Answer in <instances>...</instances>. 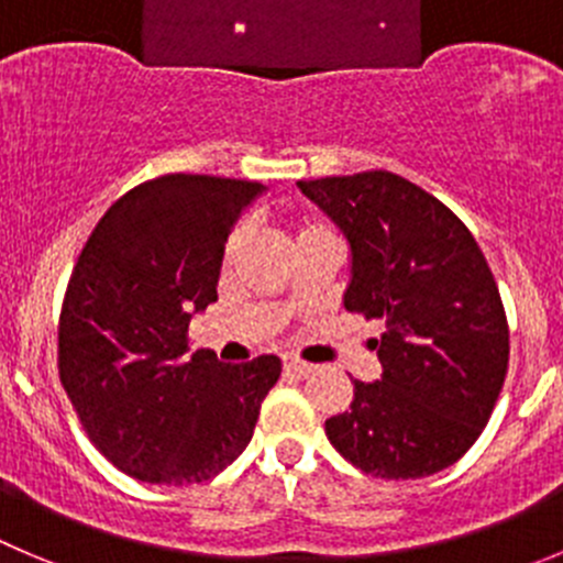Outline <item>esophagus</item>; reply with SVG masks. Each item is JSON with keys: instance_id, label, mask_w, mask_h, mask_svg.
<instances>
[{"instance_id": "1", "label": "esophagus", "mask_w": 563, "mask_h": 563, "mask_svg": "<svg viewBox=\"0 0 563 563\" xmlns=\"http://www.w3.org/2000/svg\"><path fill=\"white\" fill-rule=\"evenodd\" d=\"M285 371L290 373V376H296V378H309L314 371H318V367L307 365V362H301V358H296V356H287L285 358Z\"/></svg>"}]
</instances>
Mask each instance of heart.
<instances>
[{
    "mask_svg": "<svg viewBox=\"0 0 563 563\" xmlns=\"http://www.w3.org/2000/svg\"><path fill=\"white\" fill-rule=\"evenodd\" d=\"M325 234H334V232H331L329 223L318 221V218H301V221H296V243H303V240H312V238H325ZM240 240H243V234L240 232L229 234L227 251H223V256H227V260L234 254V251H238Z\"/></svg>",
    "mask_w": 563,
    "mask_h": 563,
    "instance_id": "obj_1",
    "label": "heart"
}]
</instances>
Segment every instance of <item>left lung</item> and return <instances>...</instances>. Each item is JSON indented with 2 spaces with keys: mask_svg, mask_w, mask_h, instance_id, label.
<instances>
[{
  "mask_svg": "<svg viewBox=\"0 0 563 563\" xmlns=\"http://www.w3.org/2000/svg\"><path fill=\"white\" fill-rule=\"evenodd\" d=\"M351 249L347 312L384 320L382 378L353 382L325 437L376 478L451 467L484 431L506 382L508 325L470 229L389 170L298 181Z\"/></svg>",
  "mask_w": 563,
  "mask_h": 563,
  "instance_id": "obj_1",
  "label": "left lung"
}]
</instances>
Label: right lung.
I'll list each match as a JSON object with an SVG mask.
<instances>
[{
    "label": "right lung",
    "instance_id": "obj_1",
    "mask_svg": "<svg viewBox=\"0 0 563 563\" xmlns=\"http://www.w3.org/2000/svg\"><path fill=\"white\" fill-rule=\"evenodd\" d=\"M260 181L168 174L121 196L96 223L60 314V382L93 445L121 473L187 486L232 464L254 437L278 356L223 365L187 347L218 301L238 218Z\"/></svg>",
    "mask_w": 563,
    "mask_h": 563
}]
</instances>
